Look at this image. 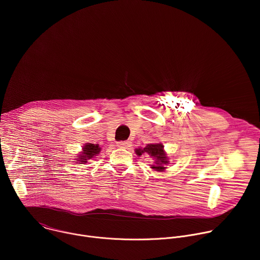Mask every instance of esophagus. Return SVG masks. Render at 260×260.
<instances>
[{
    "label": "esophagus",
    "mask_w": 260,
    "mask_h": 260,
    "mask_svg": "<svg viewBox=\"0 0 260 260\" xmlns=\"http://www.w3.org/2000/svg\"><path fill=\"white\" fill-rule=\"evenodd\" d=\"M117 146L121 148H128L132 146V142L129 141H122V142H117Z\"/></svg>",
    "instance_id": "34e87169"
}]
</instances>
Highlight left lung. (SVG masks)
Segmentation results:
<instances>
[{
    "mask_svg": "<svg viewBox=\"0 0 260 260\" xmlns=\"http://www.w3.org/2000/svg\"><path fill=\"white\" fill-rule=\"evenodd\" d=\"M137 155H142L143 153H148L153 159L154 165L151 166V169L157 172H164L166 166L169 164V158L167 153L164 150V145L158 144H147L144 148H138L136 149Z\"/></svg>",
    "mask_w": 260,
    "mask_h": 260,
    "instance_id": "left-lung-1",
    "label": "left lung"
}]
</instances>
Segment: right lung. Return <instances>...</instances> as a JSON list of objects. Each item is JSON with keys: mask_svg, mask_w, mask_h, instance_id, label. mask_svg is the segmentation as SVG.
Instances as JSON below:
<instances>
[{"mask_svg": "<svg viewBox=\"0 0 260 260\" xmlns=\"http://www.w3.org/2000/svg\"><path fill=\"white\" fill-rule=\"evenodd\" d=\"M82 152L79 156L77 162L79 164H86L88 159L94 157L95 155H98L101 151V147L99 146V144H91V143H86L83 148H82Z\"/></svg>", "mask_w": 260, "mask_h": 260, "instance_id": "obj_1", "label": "right lung"}]
</instances>
